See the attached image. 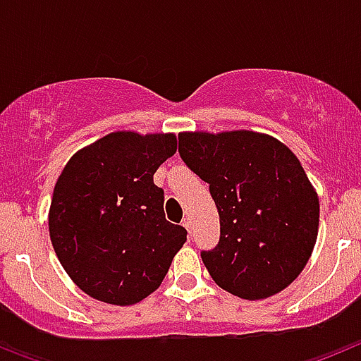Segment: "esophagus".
Here are the masks:
<instances>
[{
    "mask_svg": "<svg viewBox=\"0 0 361 361\" xmlns=\"http://www.w3.org/2000/svg\"><path fill=\"white\" fill-rule=\"evenodd\" d=\"M183 226L188 229V233H190V235H191V228H193V224H191V220L188 219V216L183 220Z\"/></svg>",
    "mask_w": 361,
    "mask_h": 361,
    "instance_id": "34e87169",
    "label": "esophagus"
}]
</instances>
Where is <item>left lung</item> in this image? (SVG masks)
Segmentation results:
<instances>
[{"label": "left lung", "mask_w": 361, "mask_h": 361, "mask_svg": "<svg viewBox=\"0 0 361 361\" xmlns=\"http://www.w3.org/2000/svg\"><path fill=\"white\" fill-rule=\"evenodd\" d=\"M178 153L209 184L220 240L202 251L219 288L264 300L304 271L318 237L320 202L298 157L251 130L178 133Z\"/></svg>", "instance_id": "8db88e82"}]
</instances>
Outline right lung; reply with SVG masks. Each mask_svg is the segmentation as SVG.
<instances>
[{
	"mask_svg": "<svg viewBox=\"0 0 361 361\" xmlns=\"http://www.w3.org/2000/svg\"><path fill=\"white\" fill-rule=\"evenodd\" d=\"M177 152L175 133L111 132L66 162L54 188L49 231L63 269L81 291L133 305L164 280L186 229L164 216L159 166Z\"/></svg>",
	"mask_w": 361,
	"mask_h": 361,
	"instance_id": "obj_1",
	"label": "right lung"
}]
</instances>
